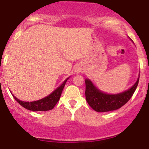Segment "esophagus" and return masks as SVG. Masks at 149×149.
<instances>
[{"mask_svg": "<svg viewBox=\"0 0 149 149\" xmlns=\"http://www.w3.org/2000/svg\"><path fill=\"white\" fill-rule=\"evenodd\" d=\"M82 71V68L80 66H77L75 68V72L76 73H80Z\"/></svg>", "mask_w": 149, "mask_h": 149, "instance_id": "obj_1", "label": "esophagus"}]
</instances>
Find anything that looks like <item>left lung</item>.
<instances>
[{"label":"left lung","instance_id":"1","mask_svg":"<svg viewBox=\"0 0 149 149\" xmlns=\"http://www.w3.org/2000/svg\"><path fill=\"white\" fill-rule=\"evenodd\" d=\"M139 75L135 84L127 90L119 94H107L101 92L89 79L85 80L86 100L89 106L97 112H108L122 107L131 99L137 87Z\"/></svg>","mask_w":149,"mask_h":149}]
</instances>
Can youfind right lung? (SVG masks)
Returning <instances> with one entry per match:
<instances>
[{
    "instance_id": "add662e5",
    "label": "right lung",
    "mask_w": 149,
    "mask_h": 149,
    "mask_svg": "<svg viewBox=\"0 0 149 149\" xmlns=\"http://www.w3.org/2000/svg\"><path fill=\"white\" fill-rule=\"evenodd\" d=\"M68 79V77L49 95L46 96L44 98H42V99L38 100V101H31V102L22 101L18 99L13 94L12 95L18 104H20V105H22L23 107L27 109V110H32V111H48V110H52L60 100L63 89L65 86V83H66Z\"/></svg>"
}]
</instances>
